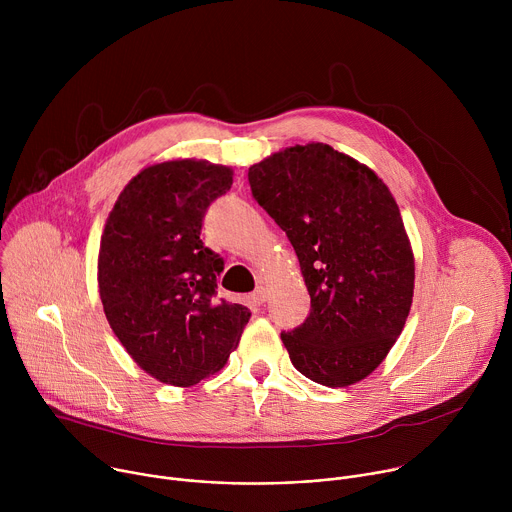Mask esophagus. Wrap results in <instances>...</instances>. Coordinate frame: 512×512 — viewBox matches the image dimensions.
I'll use <instances>...</instances> for the list:
<instances>
[{
    "label": "esophagus",
    "instance_id": "34e87169",
    "mask_svg": "<svg viewBox=\"0 0 512 512\" xmlns=\"http://www.w3.org/2000/svg\"><path fill=\"white\" fill-rule=\"evenodd\" d=\"M267 298H269V294H267V289H265V287H257V289H255V294L251 296V300H253L255 304H265V302H267Z\"/></svg>",
    "mask_w": 512,
    "mask_h": 512
}]
</instances>
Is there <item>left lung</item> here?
<instances>
[{
  "instance_id": "1",
  "label": "left lung",
  "mask_w": 512,
  "mask_h": 512,
  "mask_svg": "<svg viewBox=\"0 0 512 512\" xmlns=\"http://www.w3.org/2000/svg\"><path fill=\"white\" fill-rule=\"evenodd\" d=\"M249 184L294 245L312 300L306 322L281 332L294 367L332 389L367 379L403 332L415 287L391 190L369 166L318 141L253 164Z\"/></svg>"
}]
</instances>
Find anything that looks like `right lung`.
<instances>
[{
  "label": "right lung",
  "mask_w": 512,
  "mask_h": 512,
  "mask_svg": "<svg viewBox=\"0 0 512 512\" xmlns=\"http://www.w3.org/2000/svg\"><path fill=\"white\" fill-rule=\"evenodd\" d=\"M233 168L178 158L143 168L121 190L97 259L107 322L141 371L192 387L221 371L251 312L216 300L225 263L200 239L208 204Z\"/></svg>",
  "instance_id": "add662e5"
}]
</instances>
